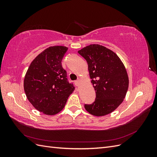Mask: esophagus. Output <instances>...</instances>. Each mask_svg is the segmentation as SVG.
I'll use <instances>...</instances> for the list:
<instances>
[{"label": "esophagus", "mask_w": 157, "mask_h": 157, "mask_svg": "<svg viewBox=\"0 0 157 157\" xmlns=\"http://www.w3.org/2000/svg\"><path fill=\"white\" fill-rule=\"evenodd\" d=\"M79 84H80V80L79 79H78V80H76V81H75V84L76 85V86H78Z\"/></svg>", "instance_id": "obj_1"}]
</instances>
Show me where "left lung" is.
<instances>
[{
	"mask_svg": "<svg viewBox=\"0 0 157 157\" xmlns=\"http://www.w3.org/2000/svg\"><path fill=\"white\" fill-rule=\"evenodd\" d=\"M78 53L87 61L96 94L95 101L85 104V109L96 117L110 114L124 101L128 91L129 79L124 64L115 52L99 44H90Z\"/></svg>",
	"mask_w": 157,
	"mask_h": 157,
	"instance_id": "left-lung-1",
	"label": "left lung"
}]
</instances>
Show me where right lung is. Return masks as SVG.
<instances>
[{
    "label": "right lung",
    "instance_id": "right-lung-1",
    "mask_svg": "<svg viewBox=\"0 0 157 157\" xmlns=\"http://www.w3.org/2000/svg\"><path fill=\"white\" fill-rule=\"evenodd\" d=\"M67 49L63 46H50L33 59L25 76L23 87L28 100L47 115L62 110L75 90L61 65Z\"/></svg>",
    "mask_w": 157,
    "mask_h": 157
}]
</instances>
